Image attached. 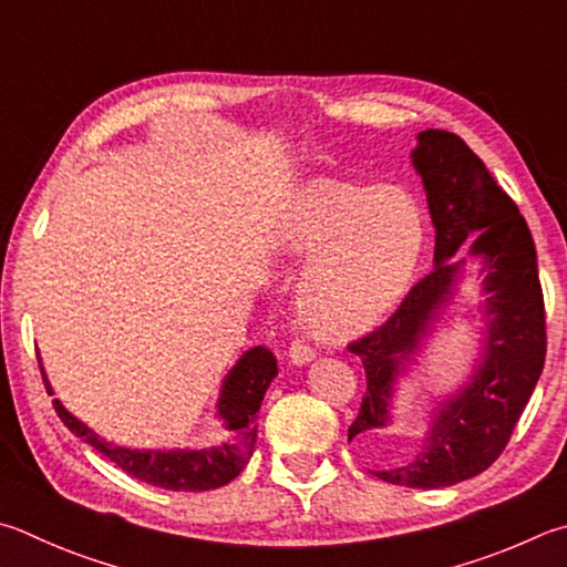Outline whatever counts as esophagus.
<instances>
[{
    "mask_svg": "<svg viewBox=\"0 0 567 567\" xmlns=\"http://www.w3.org/2000/svg\"><path fill=\"white\" fill-rule=\"evenodd\" d=\"M315 359V352L307 344H302V342H292V347H290V362L292 364H297V367H305V364H310Z\"/></svg>",
    "mask_w": 567,
    "mask_h": 567,
    "instance_id": "1",
    "label": "esophagus"
}]
</instances>
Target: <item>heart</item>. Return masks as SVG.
Returning <instances> with one entry per match:
<instances>
[{
  "label": "heart",
  "instance_id": "obj_1",
  "mask_svg": "<svg viewBox=\"0 0 567 567\" xmlns=\"http://www.w3.org/2000/svg\"><path fill=\"white\" fill-rule=\"evenodd\" d=\"M424 210L399 185L312 178L285 195L270 228L282 260H306L295 310L315 337L349 339L394 310L424 252Z\"/></svg>",
  "mask_w": 567,
  "mask_h": 567
}]
</instances>
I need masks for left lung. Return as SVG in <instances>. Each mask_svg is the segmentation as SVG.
<instances>
[{"instance_id": "8db88e82", "label": "left lung", "mask_w": 567, "mask_h": 567, "mask_svg": "<svg viewBox=\"0 0 567 567\" xmlns=\"http://www.w3.org/2000/svg\"><path fill=\"white\" fill-rule=\"evenodd\" d=\"M411 166L436 230L434 270L384 327L349 347L367 372V396L349 441L367 454L404 449V436L394 434L399 384L419 372L439 329L454 319L466 265L476 260L478 305L471 317L478 319V344L466 377L431 394L414 454L369 468L396 486L446 488L478 476L506 449L543 372L545 312L528 225L466 141L441 128L421 131ZM461 244L466 256L455 255Z\"/></svg>"}]
</instances>
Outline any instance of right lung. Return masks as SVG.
<instances>
[{
    "label": "right lung",
    "instance_id": "add662e5",
    "mask_svg": "<svg viewBox=\"0 0 567 567\" xmlns=\"http://www.w3.org/2000/svg\"><path fill=\"white\" fill-rule=\"evenodd\" d=\"M41 377H44L47 389L51 391L44 367H41ZM275 377L277 359L267 347H252L240 354L238 362L225 374L218 401H215V421H218L225 434L213 446H118L71 414L61 404V399H54V409L71 434H76L84 444L94 446L99 454L116 463L128 476L168 491H210L230 483L245 468V463L250 461L257 441V414H260L265 391Z\"/></svg>",
    "mask_w": 567,
    "mask_h": 567
}]
</instances>
